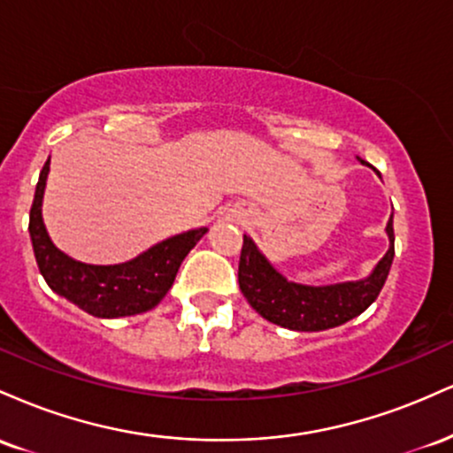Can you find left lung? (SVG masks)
I'll return each mask as SVG.
<instances>
[{"label":"left lung","instance_id":"1","mask_svg":"<svg viewBox=\"0 0 453 453\" xmlns=\"http://www.w3.org/2000/svg\"><path fill=\"white\" fill-rule=\"evenodd\" d=\"M386 232L389 238L388 253L366 279L324 285V288L288 280L259 253L256 242L244 236L241 262H238L241 292L264 319L289 327V330L319 332L345 324L375 303L386 283L394 259L392 217H389Z\"/></svg>","mask_w":453,"mask_h":453}]
</instances>
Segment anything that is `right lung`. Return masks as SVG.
<instances>
[{"mask_svg": "<svg viewBox=\"0 0 453 453\" xmlns=\"http://www.w3.org/2000/svg\"><path fill=\"white\" fill-rule=\"evenodd\" d=\"M49 161L40 173L34 204L29 211V234L35 262L49 288L74 303L78 309L87 311L93 317H104V319L147 313L153 306H157L173 288L180 262L204 236L206 227L176 234L126 264L93 266V264L76 262L55 247L42 221V197L46 176H49Z\"/></svg>", "mask_w": 453, "mask_h": 453, "instance_id": "obj_1", "label": "right lung"}]
</instances>
